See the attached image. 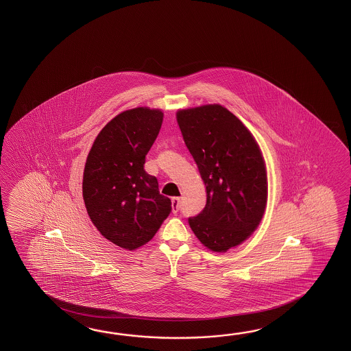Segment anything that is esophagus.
<instances>
[{
  "label": "esophagus",
  "mask_w": 351,
  "mask_h": 351,
  "mask_svg": "<svg viewBox=\"0 0 351 351\" xmlns=\"http://www.w3.org/2000/svg\"><path fill=\"white\" fill-rule=\"evenodd\" d=\"M179 202H180V199H179V198H177V197H174V198H172L173 213H177V212H178Z\"/></svg>",
  "instance_id": "34e87169"
}]
</instances>
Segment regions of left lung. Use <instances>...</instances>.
Returning <instances> with one entry per match:
<instances>
[{"instance_id": "1", "label": "left lung", "mask_w": 351, "mask_h": 351, "mask_svg": "<svg viewBox=\"0 0 351 351\" xmlns=\"http://www.w3.org/2000/svg\"><path fill=\"white\" fill-rule=\"evenodd\" d=\"M177 121L207 192L206 207L188 222L204 246L226 252L248 239L263 216L267 174L261 150L222 105L179 110Z\"/></svg>"}]
</instances>
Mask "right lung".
Returning a JSON list of instances; mask_svg holds the SVG:
<instances>
[{"label":"right lung","instance_id":"obj_1","mask_svg":"<svg viewBox=\"0 0 351 351\" xmlns=\"http://www.w3.org/2000/svg\"><path fill=\"white\" fill-rule=\"evenodd\" d=\"M162 121L158 109L121 112L101 129L85 163L82 197L91 222L105 239L130 251L149 242L172 212L157 178L144 171Z\"/></svg>","mask_w":351,"mask_h":351}]
</instances>
